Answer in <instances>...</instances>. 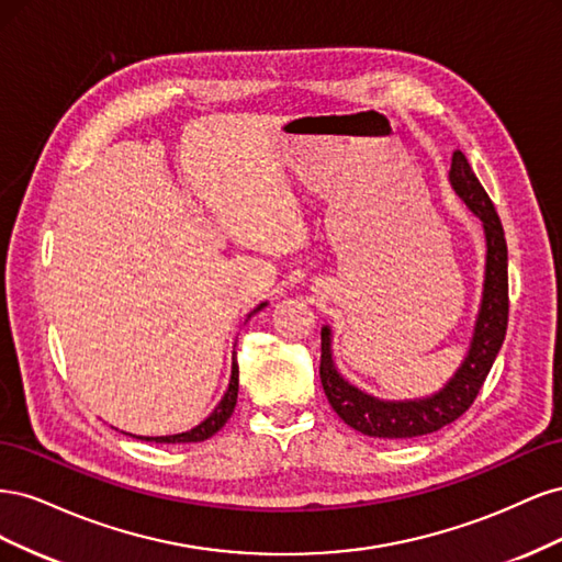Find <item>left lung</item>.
<instances>
[{
    "instance_id": "left-lung-1",
    "label": "left lung",
    "mask_w": 562,
    "mask_h": 562,
    "mask_svg": "<svg viewBox=\"0 0 562 562\" xmlns=\"http://www.w3.org/2000/svg\"><path fill=\"white\" fill-rule=\"evenodd\" d=\"M450 184L469 211L481 220L485 232V279L481 310L475 314L471 345L462 366L446 382L443 389L427 398L415 401H384L363 389L353 386L339 375L333 361V330L321 328V384L328 403L351 429L372 438H415L434 434L462 417L487 378L502 349L508 321V255L499 215L492 206L487 192L462 151H454L450 166Z\"/></svg>"
}]
</instances>
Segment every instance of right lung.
Returning <instances> with one entry per match:
<instances>
[{"mask_svg":"<svg viewBox=\"0 0 562 562\" xmlns=\"http://www.w3.org/2000/svg\"><path fill=\"white\" fill-rule=\"evenodd\" d=\"M267 307V302H260L258 307H255L248 318L252 314H258ZM236 396H239V366H236V353H234V361H232V378H229V386L225 391V396L220 398V403L215 405V411L203 419L201 424H196L194 429L190 431H182V434H173V436H135V438H143V440H151V443H201V440L211 438L213 434H217L220 429L225 427V422L232 417L234 413V405H236Z\"/></svg>","mask_w":562,"mask_h":562,"instance_id":"add662e5","label":"right lung"}]
</instances>
